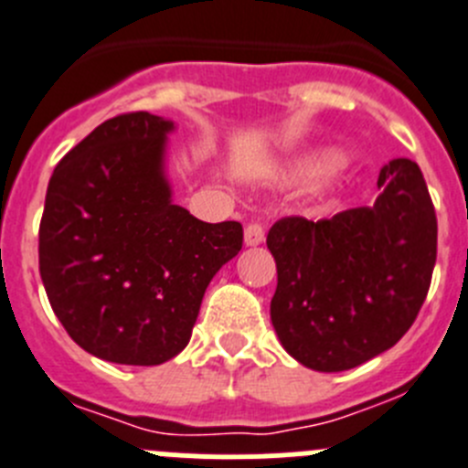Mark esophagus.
Returning a JSON list of instances; mask_svg holds the SVG:
<instances>
[{"instance_id": "obj_1", "label": "esophagus", "mask_w": 468, "mask_h": 468, "mask_svg": "<svg viewBox=\"0 0 468 468\" xmlns=\"http://www.w3.org/2000/svg\"><path fill=\"white\" fill-rule=\"evenodd\" d=\"M265 239V230L261 224H249L247 229H244V244L247 247H259V244H263Z\"/></svg>"}]
</instances>
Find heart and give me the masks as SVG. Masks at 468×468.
Masks as SVG:
<instances>
[{
	"label": "heart",
	"instance_id": "obj_1",
	"mask_svg": "<svg viewBox=\"0 0 468 468\" xmlns=\"http://www.w3.org/2000/svg\"><path fill=\"white\" fill-rule=\"evenodd\" d=\"M339 164H342V154L337 150L312 152L293 165V177L300 182L316 180V177H323V175L337 168Z\"/></svg>",
	"mask_w": 468,
	"mask_h": 468
}]
</instances>
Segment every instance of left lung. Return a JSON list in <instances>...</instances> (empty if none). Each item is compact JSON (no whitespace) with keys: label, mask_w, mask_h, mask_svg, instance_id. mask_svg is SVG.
<instances>
[{"label":"left lung","mask_w":468,"mask_h":468,"mask_svg":"<svg viewBox=\"0 0 468 468\" xmlns=\"http://www.w3.org/2000/svg\"><path fill=\"white\" fill-rule=\"evenodd\" d=\"M381 196L330 219H279L274 333L300 365L346 372L395 346L413 325L436 263V212L416 161L378 173Z\"/></svg>","instance_id":"1"}]
</instances>
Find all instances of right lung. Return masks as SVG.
I'll return each instance as SVG.
<instances>
[{"mask_svg": "<svg viewBox=\"0 0 468 468\" xmlns=\"http://www.w3.org/2000/svg\"><path fill=\"white\" fill-rule=\"evenodd\" d=\"M175 124L126 112L96 126L48 182L38 270L69 337L117 365L152 367L189 344L205 288L242 249L238 221L173 203Z\"/></svg>", "mask_w": 468, "mask_h": 468, "instance_id": "obj_1", "label": "right lung"}]
</instances>
